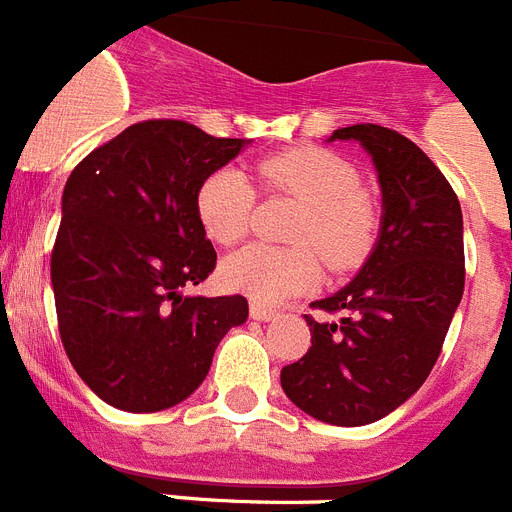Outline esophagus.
<instances>
[{"label": "esophagus", "instance_id": "esophagus-1", "mask_svg": "<svg viewBox=\"0 0 512 512\" xmlns=\"http://www.w3.org/2000/svg\"><path fill=\"white\" fill-rule=\"evenodd\" d=\"M250 317L257 319V322H270V319L278 317V311L268 309L265 304H257V301H252L250 304Z\"/></svg>", "mask_w": 512, "mask_h": 512}]
</instances>
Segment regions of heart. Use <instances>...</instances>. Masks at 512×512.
Returning <instances> with one entry per match:
<instances>
[{
	"instance_id": "heart-1",
	"label": "heart",
	"mask_w": 512,
	"mask_h": 512,
	"mask_svg": "<svg viewBox=\"0 0 512 512\" xmlns=\"http://www.w3.org/2000/svg\"><path fill=\"white\" fill-rule=\"evenodd\" d=\"M255 177L265 193L291 195L301 213L291 229V242L301 247L250 244L221 262V283L257 304L309 291L319 281V257L337 273L355 268L376 239V206L361 185L358 170L340 154L319 146H299L255 164ZM195 211L206 237L216 244H237L247 234L255 211V188L234 167L216 170L203 180ZM309 243V248L303 244Z\"/></svg>"
}]
</instances>
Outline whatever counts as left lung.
<instances>
[{
    "label": "left lung",
    "mask_w": 512,
    "mask_h": 512,
    "mask_svg": "<svg viewBox=\"0 0 512 512\" xmlns=\"http://www.w3.org/2000/svg\"><path fill=\"white\" fill-rule=\"evenodd\" d=\"M358 141L381 185V229L353 281L306 314L311 348L281 371V386L306 415L330 425H368L415 394L433 371L464 293V219L459 198L407 136L376 126L337 128Z\"/></svg>",
    "instance_id": "1"
}]
</instances>
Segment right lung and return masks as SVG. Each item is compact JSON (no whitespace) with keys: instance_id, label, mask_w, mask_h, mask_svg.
I'll list each match as a JSON object with an SVG mask.
<instances>
[{"instance_id":"1","label":"right lung","mask_w":512,"mask_h":512,"mask_svg":"<svg viewBox=\"0 0 512 512\" xmlns=\"http://www.w3.org/2000/svg\"><path fill=\"white\" fill-rule=\"evenodd\" d=\"M185 121L133 123L74 167L51 252L59 335L79 379L126 412H159L206 379L244 296H182L216 268L195 198L244 149Z\"/></svg>"}]
</instances>
